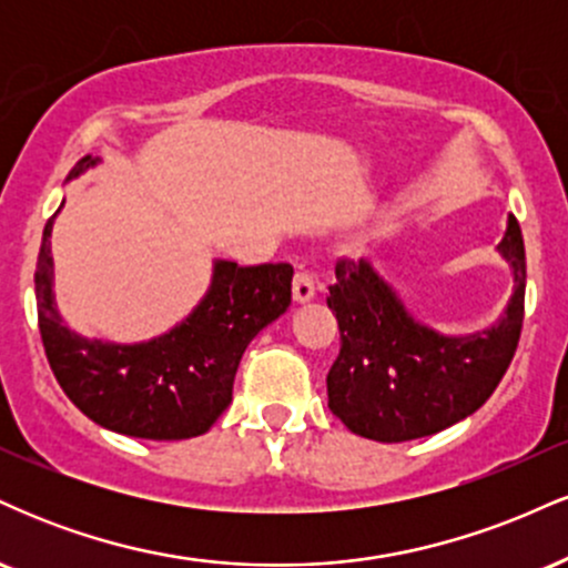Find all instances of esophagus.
Listing matches in <instances>:
<instances>
[{
  "label": "esophagus",
  "instance_id": "obj_1",
  "mask_svg": "<svg viewBox=\"0 0 568 568\" xmlns=\"http://www.w3.org/2000/svg\"><path fill=\"white\" fill-rule=\"evenodd\" d=\"M293 302L296 304H306L315 298L317 293V283L315 277L310 275V272H296V277H293Z\"/></svg>",
  "mask_w": 568,
  "mask_h": 568
}]
</instances>
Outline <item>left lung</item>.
Here are the masks:
<instances>
[{
	"mask_svg": "<svg viewBox=\"0 0 568 568\" xmlns=\"http://www.w3.org/2000/svg\"><path fill=\"white\" fill-rule=\"evenodd\" d=\"M510 264L513 293L488 328L440 334L410 315L374 264H336L328 306L342 349L328 371V408L355 435L403 443L435 435L475 414L510 366L524 325L526 251L520 226L507 216L497 245Z\"/></svg>",
	"mask_w": 568,
	"mask_h": 568,
	"instance_id": "8db88e82",
	"label": "left lung"
}]
</instances>
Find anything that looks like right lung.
<instances>
[{
	"mask_svg": "<svg viewBox=\"0 0 568 568\" xmlns=\"http://www.w3.org/2000/svg\"><path fill=\"white\" fill-rule=\"evenodd\" d=\"M98 162L82 158L67 181ZM55 216L42 232L34 291L39 334L63 393L95 425L130 438L184 440L207 433L230 406L245 347L288 310L293 266L216 258L211 288L171 331L135 344L101 342L71 331L55 306Z\"/></svg>",
	"mask_w": 568,
	"mask_h": 568,
	"instance_id": "obj_1",
	"label": "right lung"
}]
</instances>
